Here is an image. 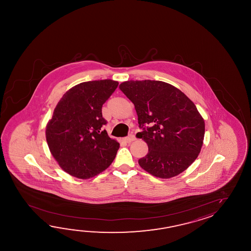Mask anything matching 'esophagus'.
<instances>
[{
	"label": "esophagus",
	"mask_w": 251,
	"mask_h": 251,
	"mask_svg": "<svg viewBox=\"0 0 251 251\" xmlns=\"http://www.w3.org/2000/svg\"><path fill=\"white\" fill-rule=\"evenodd\" d=\"M134 140H135V137H134L133 134H130V135H128L127 137H126V138L124 139V141H125L126 143H127V144L132 143Z\"/></svg>",
	"instance_id": "34e87169"
}]
</instances>
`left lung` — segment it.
<instances>
[{"label": "left lung", "mask_w": 251, "mask_h": 251, "mask_svg": "<svg viewBox=\"0 0 251 251\" xmlns=\"http://www.w3.org/2000/svg\"><path fill=\"white\" fill-rule=\"evenodd\" d=\"M119 89L133 102L148 145L139 165L152 176L171 178L186 171L203 146L204 121L180 90L160 80H127Z\"/></svg>", "instance_id": "left-lung-1"}]
</instances>
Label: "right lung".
I'll return each instance as SVG.
<instances>
[{"mask_svg": "<svg viewBox=\"0 0 251 251\" xmlns=\"http://www.w3.org/2000/svg\"><path fill=\"white\" fill-rule=\"evenodd\" d=\"M118 85L108 79L81 82L66 91L54 108L46 138L54 160L71 176L91 178L115 159L119 143L103 130L107 121L101 108Z\"/></svg>", "mask_w": 251, "mask_h": 251, "instance_id": "1", "label": "right lung"}]
</instances>
